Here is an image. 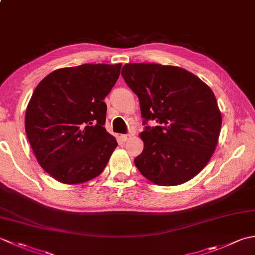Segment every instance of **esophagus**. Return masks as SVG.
I'll return each mask as SVG.
<instances>
[{
  "label": "esophagus",
  "instance_id": "1",
  "mask_svg": "<svg viewBox=\"0 0 255 255\" xmlns=\"http://www.w3.org/2000/svg\"><path fill=\"white\" fill-rule=\"evenodd\" d=\"M131 137H132V134H130V133H127V134H122V140H123V141L126 142V141H128V140L130 139Z\"/></svg>",
  "mask_w": 255,
  "mask_h": 255
}]
</instances>
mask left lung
Returning <instances> with one entry per match:
<instances>
[{
  "label": "left lung",
  "mask_w": 255,
  "mask_h": 255,
  "mask_svg": "<svg viewBox=\"0 0 255 255\" xmlns=\"http://www.w3.org/2000/svg\"><path fill=\"white\" fill-rule=\"evenodd\" d=\"M137 94L143 124V150L134 164L149 181L175 186L196 176L217 147L221 113L214 92L187 70L159 63H127L122 70Z\"/></svg>",
  "instance_id": "left-lung-1"
}]
</instances>
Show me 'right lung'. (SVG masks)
<instances>
[{
  "mask_svg": "<svg viewBox=\"0 0 255 255\" xmlns=\"http://www.w3.org/2000/svg\"><path fill=\"white\" fill-rule=\"evenodd\" d=\"M122 63L52 71L37 85L26 108L25 130L39 165L63 184L99 176L117 147L106 131L104 102Z\"/></svg>",
  "mask_w": 255,
  "mask_h": 255,
  "instance_id": "add662e5",
  "label": "right lung"
}]
</instances>
